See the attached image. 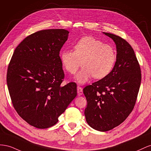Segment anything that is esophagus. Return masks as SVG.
<instances>
[{
    "instance_id": "obj_1",
    "label": "esophagus",
    "mask_w": 151,
    "mask_h": 151,
    "mask_svg": "<svg viewBox=\"0 0 151 151\" xmlns=\"http://www.w3.org/2000/svg\"><path fill=\"white\" fill-rule=\"evenodd\" d=\"M77 92H78V96H81V95H82L83 94V88L81 87L78 86V87H77Z\"/></svg>"
}]
</instances>
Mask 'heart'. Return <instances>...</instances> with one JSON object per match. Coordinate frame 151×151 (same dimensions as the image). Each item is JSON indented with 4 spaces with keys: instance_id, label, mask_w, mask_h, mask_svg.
I'll use <instances>...</instances> for the list:
<instances>
[{
    "instance_id": "obj_1",
    "label": "heart",
    "mask_w": 151,
    "mask_h": 151,
    "mask_svg": "<svg viewBox=\"0 0 151 151\" xmlns=\"http://www.w3.org/2000/svg\"><path fill=\"white\" fill-rule=\"evenodd\" d=\"M75 51L64 50L60 53L63 68L70 74H75L79 68H83L76 76L80 84L88 81L93 76L102 79L113 70L117 59L113 46L104 44L92 36L83 37L74 45Z\"/></svg>"
}]
</instances>
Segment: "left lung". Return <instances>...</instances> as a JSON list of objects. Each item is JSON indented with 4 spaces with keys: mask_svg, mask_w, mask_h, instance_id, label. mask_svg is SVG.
Segmentation results:
<instances>
[{
    "mask_svg": "<svg viewBox=\"0 0 151 151\" xmlns=\"http://www.w3.org/2000/svg\"><path fill=\"white\" fill-rule=\"evenodd\" d=\"M116 45L117 59L105 78L87 85L83 91L87 105L86 121L95 130L106 132L119 125L135 106L141 83V71L134 50L122 37L103 32Z\"/></svg>",
    "mask_w": 151,
    "mask_h": 151,
    "instance_id": "1",
    "label": "left lung"
}]
</instances>
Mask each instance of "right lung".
Listing matches in <instances>:
<instances>
[{"label": "right lung", "mask_w": 151, "mask_h": 151, "mask_svg": "<svg viewBox=\"0 0 151 151\" xmlns=\"http://www.w3.org/2000/svg\"><path fill=\"white\" fill-rule=\"evenodd\" d=\"M64 29H49L26 37L9 64L7 83L12 105L25 122L40 129L54 126L77 95L76 84L61 86L59 52L68 40Z\"/></svg>", "instance_id": "obj_1"}]
</instances>
